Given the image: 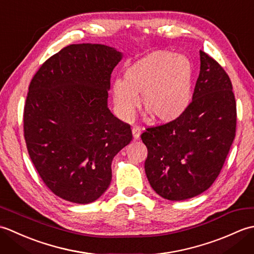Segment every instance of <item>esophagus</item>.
<instances>
[{"mask_svg": "<svg viewBox=\"0 0 254 254\" xmlns=\"http://www.w3.org/2000/svg\"><path fill=\"white\" fill-rule=\"evenodd\" d=\"M132 133H133V137H134V139H138V138H139V136H141L142 128L139 127H137V126L133 127H132Z\"/></svg>", "mask_w": 254, "mask_h": 254, "instance_id": "esophagus-1", "label": "esophagus"}]
</instances>
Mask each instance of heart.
<instances>
[{
	"instance_id": "b5f03b06",
	"label": "heart",
	"mask_w": 254,
	"mask_h": 254,
	"mask_svg": "<svg viewBox=\"0 0 254 254\" xmlns=\"http://www.w3.org/2000/svg\"><path fill=\"white\" fill-rule=\"evenodd\" d=\"M124 79L112 86L113 104L118 116L128 120L142 95L143 109L156 122L170 123L190 106L193 67L189 59L168 50H157L128 65Z\"/></svg>"
}]
</instances>
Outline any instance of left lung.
Returning <instances> with one entry per match:
<instances>
[{
  "instance_id": "left-lung-1",
  "label": "left lung",
  "mask_w": 254,
  "mask_h": 254,
  "mask_svg": "<svg viewBox=\"0 0 254 254\" xmlns=\"http://www.w3.org/2000/svg\"><path fill=\"white\" fill-rule=\"evenodd\" d=\"M199 59V75L187 111L174 122L147 127L141 135L147 147L149 185L170 201L206 191L236 136V99L228 74L202 50Z\"/></svg>"
}]
</instances>
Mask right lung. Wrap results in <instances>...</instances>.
I'll return each instance as SVG.
<instances>
[{"label":"right lung","mask_w":254,"mask_h":254,"mask_svg":"<svg viewBox=\"0 0 254 254\" xmlns=\"http://www.w3.org/2000/svg\"><path fill=\"white\" fill-rule=\"evenodd\" d=\"M121 52L105 45H69L42 64L29 84L24 136L42 181L65 201L99 198L115 156L132 141L130 124L107 106Z\"/></svg>","instance_id":"add662e5"}]
</instances>
